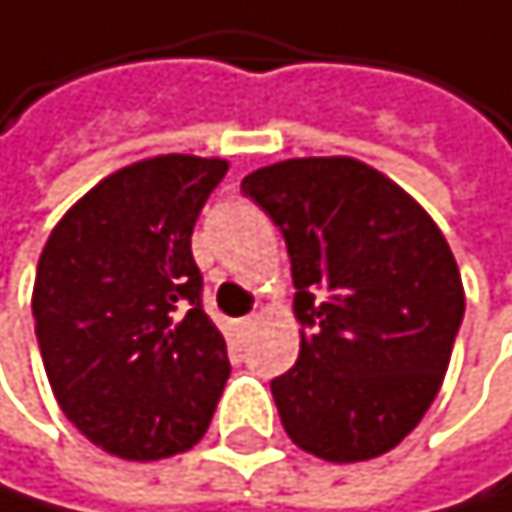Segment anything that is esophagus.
<instances>
[{
  "label": "esophagus",
  "mask_w": 512,
  "mask_h": 512,
  "mask_svg": "<svg viewBox=\"0 0 512 512\" xmlns=\"http://www.w3.org/2000/svg\"><path fill=\"white\" fill-rule=\"evenodd\" d=\"M253 322H256V316H243V319H240V322H237V328H240V331H243V328H250V325H253Z\"/></svg>",
  "instance_id": "1"
}]
</instances>
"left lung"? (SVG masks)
Returning a JSON list of instances; mask_svg holds the SVG:
<instances>
[{
    "instance_id": "obj_1",
    "label": "left lung",
    "mask_w": 512,
    "mask_h": 512,
    "mask_svg": "<svg viewBox=\"0 0 512 512\" xmlns=\"http://www.w3.org/2000/svg\"><path fill=\"white\" fill-rule=\"evenodd\" d=\"M240 190L281 228L297 287L300 356L272 381L284 432L328 463L388 454L438 397L463 322L444 234L347 156L265 165Z\"/></svg>"
}]
</instances>
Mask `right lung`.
Returning a JSON list of instances; mask_svg holds the SVG:
<instances>
[{
	"mask_svg": "<svg viewBox=\"0 0 512 512\" xmlns=\"http://www.w3.org/2000/svg\"><path fill=\"white\" fill-rule=\"evenodd\" d=\"M225 171V159L181 153L127 165L65 212L40 253L30 306L52 394L121 460L193 447L231 375L190 250Z\"/></svg>",
	"mask_w": 512,
	"mask_h": 512,
	"instance_id": "add662e5",
	"label": "right lung"
}]
</instances>
